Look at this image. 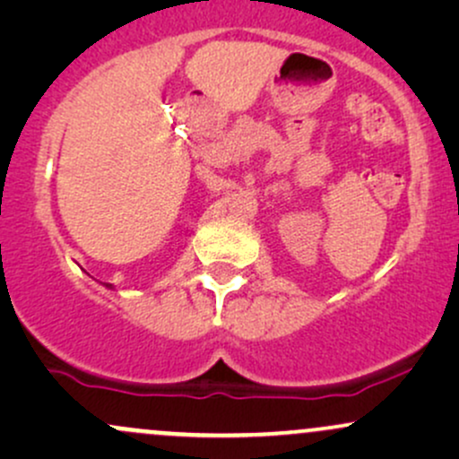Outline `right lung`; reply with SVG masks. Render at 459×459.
<instances>
[{"label": "right lung", "instance_id": "obj_1", "mask_svg": "<svg viewBox=\"0 0 459 459\" xmlns=\"http://www.w3.org/2000/svg\"><path fill=\"white\" fill-rule=\"evenodd\" d=\"M105 287H109V289H112V284H105Z\"/></svg>", "mask_w": 459, "mask_h": 459}]
</instances>
